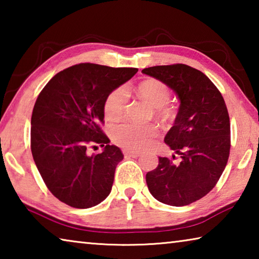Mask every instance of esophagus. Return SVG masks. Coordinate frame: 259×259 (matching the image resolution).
<instances>
[{"label": "esophagus", "mask_w": 259, "mask_h": 259, "mask_svg": "<svg viewBox=\"0 0 259 259\" xmlns=\"http://www.w3.org/2000/svg\"><path fill=\"white\" fill-rule=\"evenodd\" d=\"M124 155L131 157H138L140 155V153L137 151H124Z\"/></svg>", "instance_id": "obj_1"}]
</instances>
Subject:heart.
Masks as SVG:
<instances>
[{
    "mask_svg": "<svg viewBox=\"0 0 259 259\" xmlns=\"http://www.w3.org/2000/svg\"><path fill=\"white\" fill-rule=\"evenodd\" d=\"M137 93L145 102L154 107V115L157 120L168 122L174 119V111L166 105L171 97V91L165 83L155 78H148L139 83ZM128 99L129 93L125 87H119L113 90L105 100V116L108 120L120 119L123 115ZM157 134H159V130L155 124L139 125L131 122H123V123L114 125L111 131L114 143L131 151H140L147 147Z\"/></svg>",
    "mask_w": 259,
    "mask_h": 259,
    "instance_id": "1",
    "label": "heart"
}]
</instances>
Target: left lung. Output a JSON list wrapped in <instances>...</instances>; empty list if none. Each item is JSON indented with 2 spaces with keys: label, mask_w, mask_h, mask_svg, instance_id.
<instances>
[{
  "label": "left lung",
  "mask_w": 259,
  "mask_h": 259,
  "mask_svg": "<svg viewBox=\"0 0 259 259\" xmlns=\"http://www.w3.org/2000/svg\"><path fill=\"white\" fill-rule=\"evenodd\" d=\"M178 96V113L164 143L179 161L159 157L146 174L151 194L160 202L183 207L203 198L224 171L231 148L230 116L222 94L199 69L184 64L144 68Z\"/></svg>",
  "instance_id": "1"
}]
</instances>
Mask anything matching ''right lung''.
<instances>
[{
  "label": "right lung",
  "mask_w": 259,
  "mask_h": 259,
  "mask_svg": "<svg viewBox=\"0 0 259 259\" xmlns=\"http://www.w3.org/2000/svg\"><path fill=\"white\" fill-rule=\"evenodd\" d=\"M137 72L89 63L74 65L56 74L38 95L30 121V150L43 182L61 202L87 209L111 193L123 154L109 145L100 128L104 104ZM95 143L104 150L89 156L87 147Z\"/></svg>",
  "instance_id": "add662e5"
}]
</instances>
